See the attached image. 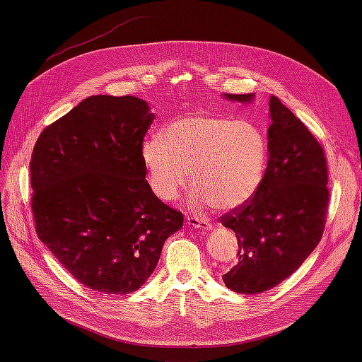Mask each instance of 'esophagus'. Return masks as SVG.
<instances>
[{
    "mask_svg": "<svg viewBox=\"0 0 362 362\" xmlns=\"http://www.w3.org/2000/svg\"><path fill=\"white\" fill-rule=\"evenodd\" d=\"M187 224L192 226L194 229H202V230H210L213 227V224L208 220L199 218V217H195V216L187 217Z\"/></svg>",
    "mask_w": 362,
    "mask_h": 362,
    "instance_id": "esophagus-1",
    "label": "esophagus"
}]
</instances>
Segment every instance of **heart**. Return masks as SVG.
<instances>
[{
  "label": "heart",
  "instance_id": "obj_1",
  "mask_svg": "<svg viewBox=\"0 0 362 362\" xmlns=\"http://www.w3.org/2000/svg\"><path fill=\"white\" fill-rule=\"evenodd\" d=\"M267 144L261 130L245 120L208 112L187 114L167 124L161 139L142 146V161L154 194L173 201L191 177L195 206L235 210L261 185Z\"/></svg>",
  "mask_w": 362,
  "mask_h": 362
}]
</instances>
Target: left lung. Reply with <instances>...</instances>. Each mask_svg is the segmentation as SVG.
<instances>
[{
    "instance_id": "obj_1",
    "label": "left lung",
    "mask_w": 362,
    "mask_h": 362,
    "mask_svg": "<svg viewBox=\"0 0 362 362\" xmlns=\"http://www.w3.org/2000/svg\"><path fill=\"white\" fill-rule=\"evenodd\" d=\"M252 93H226L250 103ZM269 163L259 187L218 220L238 238V261L223 281L238 293L269 291L293 274L315 250L329 208L325 149L279 98H270Z\"/></svg>"
}]
</instances>
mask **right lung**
<instances>
[{"label": "right lung", "instance_id": "add662e5", "mask_svg": "<svg viewBox=\"0 0 362 362\" xmlns=\"http://www.w3.org/2000/svg\"><path fill=\"white\" fill-rule=\"evenodd\" d=\"M154 114L145 101L97 95L47 126L30 158L35 230L86 288L138 291L183 214L146 182L142 144Z\"/></svg>", "mask_w": 362, "mask_h": 362}]
</instances>
